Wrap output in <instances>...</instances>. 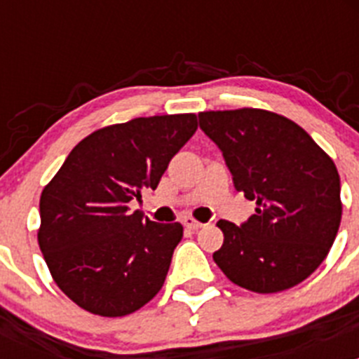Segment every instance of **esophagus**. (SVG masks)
Masks as SVG:
<instances>
[{"instance_id": "1", "label": "esophagus", "mask_w": 359, "mask_h": 359, "mask_svg": "<svg viewBox=\"0 0 359 359\" xmlns=\"http://www.w3.org/2000/svg\"><path fill=\"white\" fill-rule=\"evenodd\" d=\"M183 223V226L185 228H189V230H199V228L203 226V223H199V221H196V219H192V217H185L182 221Z\"/></svg>"}]
</instances>
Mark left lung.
Masks as SVG:
<instances>
[{
	"instance_id": "8db88e82",
	"label": "left lung",
	"mask_w": 359,
	"mask_h": 359,
	"mask_svg": "<svg viewBox=\"0 0 359 359\" xmlns=\"http://www.w3.org/2000/svg\"><path fill=\"white\" fill-rule=\"evenodd\" d=\"M199 128L221 149L237 192L257 203L241 226L221 219L215 264L233 284L278 293L306 280L341 221L340 176L298 123L266 109L203 111Z\"/></svg>"
}]
</instances>
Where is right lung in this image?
<instances>
[{
	"mask_svg": "<svg viewBox=\"0 0 359 359\" xmlns=\"http://www.w3.org/2000/svg\"><path fill=\"white\" fill-rule=\"evenodd\" d=\"M198 129V116L133 118L79 142L39 201V248L62 293L98 316H126L163 286L180 223L131 212Z\"/></svg>",
	"mask_w": 359,
	"mask_h": 359,
	"instance_id": "add662e5",
	"label": "right lung"
}]
</instances>
